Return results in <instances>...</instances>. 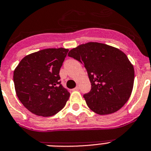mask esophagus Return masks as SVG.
<instances>
[{"instance_id": "34e87169", "label": "esophagus", "mask_w": 151, "mask_h": 151, "mask_svg": "<svg viewBox=\"0 0 151 151\" xmlns=\"http://www.w3.org/2000/svg\"><path fill=\"white\" fill-rule=\"evenodd\" d=\"M74 89H75V90H79L80 89V87H79V86H77V87H76L75 88H74Z\"/></svg>"}]
</instances>
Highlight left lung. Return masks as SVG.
Wrapping results in <instances>:
<instances>
[{
  "mask_svg": "<svg viewBox=\"0 0 151 151\" xmlns=\"http://www.w3.org/2000/svg\"><path fill=\"white\" fill-rule=\"evenodd\" d=\"M68 56L87 70L91 89L83 97L93 112L112 114L127 103L134 86V69L124 53L107 44L90 42L70 50Z\"/></svg>",
  "mask_w": 151,
  "mask_h": 151,
  "instance_id": "obj_1",
  "label": "left lung"
}]
</instances>
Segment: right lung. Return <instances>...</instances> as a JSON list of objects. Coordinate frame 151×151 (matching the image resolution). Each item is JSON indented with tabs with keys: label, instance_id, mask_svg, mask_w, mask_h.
<instances>
[{
	"label": "right lung",
	"instance_id": "1",
	"mask_svg": "<svg viewBox=\"0 0 151 151\" xmlns=\"http://www.w3.org/2000/svg\"><path fill=\"white\" fill-rule=\"evenodd\" d=\"M68 50L49 48L23 58L14 71L17 97L28 111L38 116L56 114L70 97L59 75Z\"/></svg>",
	"mask_w": 151,
	"mask_h": 151
}]
</instances>
